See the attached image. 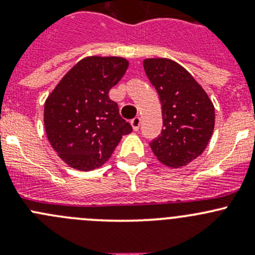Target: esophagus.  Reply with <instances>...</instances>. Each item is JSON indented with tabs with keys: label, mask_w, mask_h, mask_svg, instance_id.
Here are the masks:
<instances>
[{
	"label": "esophagus",
	"mask_w": 255,
	"mask_h": 255,
	"mask_svg": "<svg viewBox=\"0 0 255 255\" xmlns=\"http://www.w3.org/2000/svg\"><path fill=\"white\" fill-rule=\"evenodd\" d=\"M130 125H132L133 129L138 130V129H139V127H140V118L139 117H134L132 121H130Z\"/></svg>",
	"instance_id": "1"
}]
</instances>
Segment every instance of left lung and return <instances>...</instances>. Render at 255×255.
<instances>
[{"label":"left lung","instance_id":"1","mask_svg":"<svg viewBox=\"0 0 255 255\" xmlns=\"http://www.w3.org/2000/svg\"><path fill=\"white\" fill-rule=\"evenodd\" d=\"M144 71L161 104L163 129L149 143L154 155L170 168L196 159L212 135L215 107L191 74L170 59H145Z\"/></svg>","mask_w":255,"mask_h":255}]
</instances>
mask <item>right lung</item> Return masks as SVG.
<instances>
[{
	"label": "right lung",
	"instance_id": "obj_1",
	"mask_svg": "<svg viewBox=\"0 0 255 255\" xmlns=\"http://www.w3.org/2000/svg\"><path fill=\"white\" fill-rule=\"evenodd\" d=\"M128 61L118 56H87L53 90L44 105V127L54 150L71 168L89 171L109 160L132 126L109 97Z\"/></svg>",
	"mask_w": 255,
	"mask_h": 255
}]
</instances>
